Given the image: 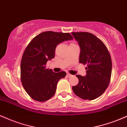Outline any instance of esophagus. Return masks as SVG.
<instances>
[{"label":"esophagus","mask_w":127,"mask_h":127,"mask_svg":"<svg viewBox=\"0 0 127 127\" xmlns=\"http://www.w3.org/2000/svg\"><path fill=\"white\" fill-rule=\"evenodd\" d=\"M72 75H71V74H70L69 73H67V77H70V76H72Z\"/></svg>","instance_id":"esophagus-1"}]
</instances>
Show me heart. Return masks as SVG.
Listing matches in <instances>:
<instances>
[{
  "instance_id": "heart-1",
  "label": "heart",
  "mask_w": 127,
  "mask_h": 127,
  "mask_svg": "<svg viewBox=\"0 0 127 127\" xmlns=\"http://www.w3.org/2000/svg\"><path fill=\"white\" fill-rule=\"evenodd\" d=\"M75 45V44L73 43V42H71V43H70V45Z\"/></svg>"
}]
</instances>
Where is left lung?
Segmentation results:
<instances>
[{
	"mask_svg": "<svg viewBox=\"0 0 127 127\" xmlns=\"http://www.w3.org/2000/svg\"><path fill=\"white\" fill-rule=\"evenodd\" d=\"M81 48L79 63L87 65V75H78V85L73 93L84 100L98 98L108 87L112 74V60L104 43L88 32H72Z\"/></svg>",
	"mask_w": 127,
	"mask_h": 127,
	"instance_id": "1",
	"label": "left lung"
}]
</instances>
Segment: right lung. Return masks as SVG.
Returning <instances> with one entry per match:
<instances>
[{"instance_id": "obj_1", "label": "right lung", "mask_w": 127, "mask_h": 127, "mask_svg": "<svg viewBox=\"0 0 127 127\" xmlns=\"http://www.w3.org/2000/svg\"><path fill=\"white\" fill-rule=\"evenodd\" d=\"M73 39L68 33L45 32L35 36L27 46L21 59V81L33 100L45 101L55 94L58 82L66 73L52 72L46 68V63L54 58L57 45Z\"/></svg>"}]
</instances>
